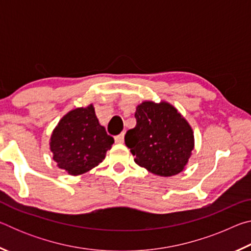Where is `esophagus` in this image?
I'll use <instances>...</instances> for the list:
<instances>
[{"label": "esophagus", "instance_id": "obj_1", "mask_svg": "<svg viewBox=\"0 0 251 251\" xmlns=\"http://www.w3.org/2000/svg\"><path fill=\"white\" fill-rule=\"evenodd\" d=\"M124 137H125L124 133H122L118 136H115V143L116 144H123V143H124Z\"/></svg>", "mask_w": 251, "mask_h": 251}]
</instances>
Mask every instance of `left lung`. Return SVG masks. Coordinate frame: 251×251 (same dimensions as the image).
<instances>
[{
  "label": "left lung",
  "mask_w": 251,
  "mask_h": 251,
  "mask_svg": "<svg viewBox=\"0 0 251 251\" xmlns=\"http://www.w3.org/2000/svg\"><path fill=\"white\" fill-rule=\"evenodd\" d=\"M137 124L125 136L135 163L155 175L171 177L182 172L195 147L189 123L167 101L145 100L135 112Z\"/></svg>",
  "instance_id": "obj_1"
}]
</instances>
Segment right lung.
<instances>
[{"mask_svg":"<svg viewBox=\"0 0 251 251\" xmlns=\"http://www.w3.org/2000/svg\"><path fill=\"white\" fill-rule=\"evenodd\" d=\"M114 138L97 120L93 104L70 110L55 127L50 150L58 168L78 176L101 163Z\"/></svg>","mask_w":251,"mask_h":251,"instance_id":"right-lung-1","label":"right lung"}]
</instances>
